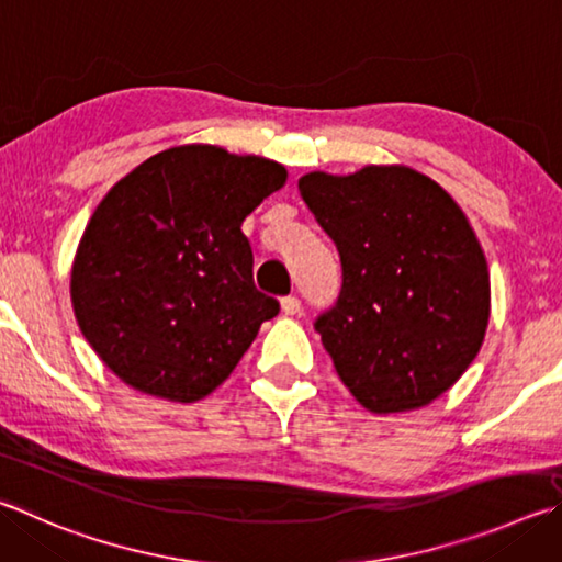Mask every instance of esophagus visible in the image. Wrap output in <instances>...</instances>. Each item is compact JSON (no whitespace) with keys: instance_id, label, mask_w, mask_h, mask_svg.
<instances>
[{"instance_id":"obj_1","label":"esophagus","mask_w":562,"mask_h":562,"mask_svg":"<svg viewBox=\"0 0 562 562\" xmlns=\"http://www.w3.org/2000/svg\"><path fill=\"white\" fill-rule=\"evenodd\" d=\"M300 310H302V302H300L297 294H288V297H282V312L284 314L292 316V314H297Z\"/></svg>"}]
</instances>
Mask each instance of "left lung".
<instances>
[{
    "mask_svg": "<svg viewBox=\"0 0 562 562\" xmlns=\"http://www.w3.org/2000/svg\"><path fill=\"white\" fill-rule=\"evenodd\" d=\"M300 193L341 260L339 297L314 319L339 379L371 413L432 403L488 322L486 260L462 209L407 167L314 171Z\"/></svg>",
    "mask_w": 562,
    "mask_h": 562,
    "instance_id": "8db88e82",
    "label": "left lung"
}]
</instances>
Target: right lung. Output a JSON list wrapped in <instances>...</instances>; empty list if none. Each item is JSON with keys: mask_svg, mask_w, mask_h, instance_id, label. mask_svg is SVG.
<instances>
[{"mask_svg": "<svg viewBox=\"0 0 562 562\" xmlns=\"http://www.w3.org/2000/svg\"><path fill=\"white\" fill-rule=\"evenodd\" d=\"M288 171L211 145L130 171L80 238L70 300L108 369L142 393L193 403L218 387L280 302L252 282L240 223Z\"/></svg>", "mask_w": 562, "mask_h": 562, "instance_id": "right-lung-1", "label": "right lung"}]
</instances>
